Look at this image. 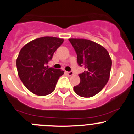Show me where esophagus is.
<instances>
[{
    "instance_id": "esophagus-1",
    "label": "esophagus",
    "mask_w": 134,
    "mask_h": 134,
    "mask_svg": "<svg viewBox=\"0 0 134 134\" xmlns=\"http://www.w3.org/2000/svg\"><path fill=\"white\" fill-rule=\"evenodd\" d=\"M67 75H69V76H72V75H73V72H72V71H70V72H67Z\"/></svg>"
}]
</instances>
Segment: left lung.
Returning a JSON list of instances; mask_svg holds the SVG:
<instances>
[{
	"instance_id": "left-lung-1",
	"label": "left lung",
	"mask_w": 134,
	"mask_h": 134,
	"mask_svg": "<svg viewBox=\"0 0 134 134\" xmlns=\"http://www.w3.org/2000/svg\"><path fill=\"white\" fill-rule=\"evenodd\" d=\"M77 55L78 64L85 71L79 74L80 84L74 86L75 93L83 97H93L108 82L112 60L107 50L96 42L82 38H69Z\"/></svg>"
}]
</instances>
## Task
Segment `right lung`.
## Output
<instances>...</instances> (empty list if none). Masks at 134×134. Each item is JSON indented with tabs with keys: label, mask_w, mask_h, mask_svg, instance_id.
I'll use <instances>...</instances> for the list:
<instances>
[{
	"label": "right lung",
	"mask_w": 134,
	"mask_h": 134,
	"mask_svg": "<svg viewBox=\"0 0 134 134\" xmlns=\"http://www.w3.org/2000/svg\"><path fill=\"white\" fill-rule=\"evenodd\" d=\"M63 42L62 38L44 37L31 41L21 49L16 60L18 75L32 93L46 96L54 91L64 71L49 68L46 65Z\"/></svg>",
	"instance_id": "obj_1"
}]
</instances>
